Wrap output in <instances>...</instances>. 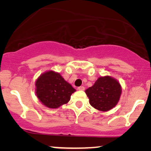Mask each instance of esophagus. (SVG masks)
<instances>
[{"instance_id": "34e87169", "label": "esophagus", "mask_w": 151, "mask_h": 151, "mask_svg": "<svg viewBox=\"0 0 151 151\" xmlns=\"http://www.w3.org/2000/svg\"><path fill=\"white\" fill-rule=\"evenodd\" d=\"M78 89L79 91H84V89H85V88H84L83 86H79V87L78 88Z\"/></svg>"}]
</instances>
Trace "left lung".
<instances>
[{
	"mask_svg": "<svg viewBox=\"0 0 151 151\" xmlns=\"http://www.w3.org/2000/svg\"><path fill=\"white\" fill-rule=\"evenodd\" d=\"M85 93L93 108L98 111H108L118 103L122 94V86L116 79L105 76L99 78Z\"/></svg>",
	"mask_w": 151,
	"mask_h": 151,
	"instance_id": "1",
	"label": "left lung"
}]
</instances>
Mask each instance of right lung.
I'll return each mask as SVG.
<instances>
[{"mask_svg": "<svg viewBox=\"0 0 151 151\" xmlns=\"http://www.w3.org/2000/svg\"><path fill=\"white\" fill-rule=\"evenodd\" d=\"M35 84L37 98L43 105L50 109H57L67 104L76 91L60 74L51 70L41 74Z\"/></svg>", "mask_w": 151, "mask_h": 151, "instance_id": "1", "label": "right lung"}]
</instances>
